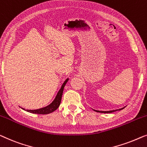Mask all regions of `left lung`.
Wrapping results in <instances>:
<instances>
[{
    "label": "left lung",
    "instance_id": "obj_1",
    "mask_svg": "<svg viewBox=\"0 0 147 147\" xmlns=\"http://www.w3.org/2000/svg\"><path fill=\"white\" fill-rule=\"evenodd\" d=\"M123 109H119V111L122 110V109H123ZM94 111H96V112H98V113H113V112H115V111H117V110H113V111H96V110H94Z\"/></svg>",
    "mask_w": 147,
    "mask_h": 147
}]
</instances>
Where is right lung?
I'll list each match as a JSON object with an SVG mask.
<instances>
[{
	"label": "right lung",
	"mask_w": 147,
	"mask_h": 147,
	"mask_svg": "<svg viewBox=\"0 0 147 147\" xmlns=\"http://www.w3.org/2000/svg\"><path fill=\"white\" fill-rule=\"evenodd\" d=\"M68 80H69V78L66 79V80L64 82V83L62 85L61 89L59 90V92H58L57 96H56L55 100L53 101L52 103H51L50 105H48V106L44 107V108H41L39 109H36V110H26L23 108H22L23 110L27 111V112L34 113V114H39V115H47L49 114V113H51L54 112V111L57 110V109L59 108L60 104H61V98L62 95H63L64 87H65L66 83H67Z\"/></svg>",
	"instance_id": "right-lung-1"
}]
</instances>
